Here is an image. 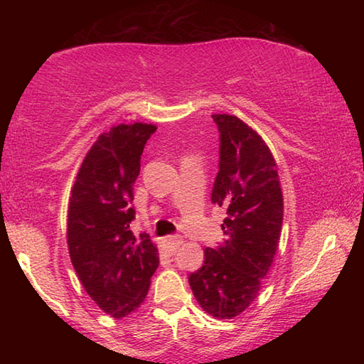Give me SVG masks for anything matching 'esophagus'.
<instances>
[{"label": "esophagus", "mask_w": 364, "mask_h": 364, "mask_svg": "<svg viewBox=\"0 0 364 364\" xmlns=\"http://www.w3.org/2000/svg\"><path fill=\"white\" fill-rule=\"evenodd\" d=\"M181 242H183L181 236H168L164 239V249L167 254L171 255V254H175L176 249L181 245Z\"/></svg>", "instance_id": "1"}]
</instances>
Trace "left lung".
<instances>
[{"label": "left lung", "mask_w": 364, "mask_h": 364, "mask_svg": "<svg viewBox=\"0 0 364 364\" xmlns=\"http://www.w3.org/2000/svg\"><path fill=\"white\" fill-rule=\"evenodd\" d=\"M212 119L220 132L212 202L226 208V239L204 250V264L189 274V286L208 315L231 319L257 299L278 250L284 205L276 162L262 136L236 115Z\"/></svg>", "instance_id": "left-lung-1"}]
</instances>
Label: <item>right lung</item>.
Listing matches in <instances>:
<instances>
[{"label": "right lung", "instance_id": "1", "mask_svg": "<svg viewBox=\"0 0 364 364\" xmlns=\"http://www.w3.org/2000/svg\"><path fill=\"white\" fill-rule=\"evenodd\" d=\"M156 125H117L86 154L72 188L67 244L73 268L97 306L123 318L143 304L159 267L149 234L134 236L133 184Z\"/></svg>", "mask_w": 364, "mask_h": 364}]
</instances>
